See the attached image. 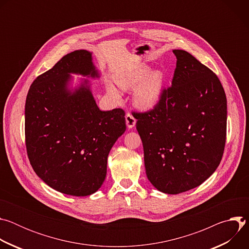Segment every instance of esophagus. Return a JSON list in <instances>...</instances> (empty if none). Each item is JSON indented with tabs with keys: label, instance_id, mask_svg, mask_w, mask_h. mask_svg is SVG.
<instances>
[{
	"label": "esophagus",
	"instance_id": "esophagus-1",
	"mask_svg": "<svg viewBox=\"0 0 249 249\" xmlns=\"http://www.w3.org/2000/svg\"><path fill=\"white\" fill-rule=\"evenodd\" d=\"M125 119H126V124H127L128 128H133L136 125V118L131 113L128 112L125 115Z\"/></svg>",
	"mask_w": 249,
	"mask_h": 249
}]
</instances>
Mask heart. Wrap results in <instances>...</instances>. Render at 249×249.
Instances as JSON below:
<instances>
[{
    "mask_svg": "<svg viewBox=\"0 0 249 249\" xmlns=\"http://www.w3.org/2000/svg\"><path fill=\"white\" fill-rule=\"evenodd\" d=\"M115 82L125 90L138 86L134 93V101L139 107L147 109L151 108L160 99L163 75L159 71L149 74L147 68H139L129 73L118 75ZM107 91L112 97L119 98V93L113 87H107Z\"/></svg>",
    "mask_w": 249,
    "mask_h": 249,
    "instance_id": "1",
    "label": "heart"
}]
</instances>
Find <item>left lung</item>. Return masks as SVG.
Returning <instances> with one entry per match:
<instances>
[{
  "instance_id": "1",
  "label": "left lung",
  "mask_w": 249,
  "mask_h": 249,
  "mask_svg": "<svg viewBox=\"0 0 249 249\" xmlns=\"http://www.w3.org/2000/svg\"><path fill=\"white\" fill-rule=\"evenodd\" d=\"M171 86L152 109L135 112L146 173L160 191L178 194L202 184L219 166L227 138V97L211 69L173 50Z\"/></svg>"
}]
</instances>
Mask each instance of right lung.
I'll return each instance as SVG.
<instances>
[{"label": "right lung", "instance_id": "1", "mask_svg": "<svg viewBox=\"0 0 249 249\" xmlns=\"http://www.w3.org/2000/svg\"><path fill=\"white\" fill-rule=\"evenodd\" d=\"M69 73L97 77L91 54L76 50L33 81L25 101V146L30 164L53 189L88 196L102 185L108 154L125 132V111H101L87 87L67 90Z\"/></svg>", "mask_w": 249, "mask_h": 249}]
</instances>
